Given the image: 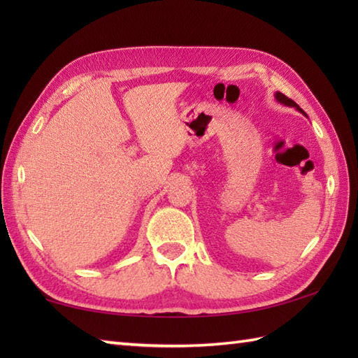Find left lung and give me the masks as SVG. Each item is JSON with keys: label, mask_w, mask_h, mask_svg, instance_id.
<instances>
[{"label": "left lung", "mask_w": 358, "mask_h": 358, "mask_svg": "<svg viewBox=\"0 0 358 358\" xmlns=\"http://www.w3.org/2000/svg\"><path fill=\"white\" fill-rule=\"evenodd\" d=\"M275 100H277L278 103H281V104H285V106H289V108H295L296 110H299V112H301V113H303V115H305V117H306V113H305V110H303V109L300 108V106H299V104H296L295 101H292V100H291V98H287L286 95H283V94H281V92H275Z\"/></svg>", "instance_id": "1"}]
</instances>
